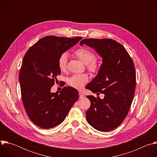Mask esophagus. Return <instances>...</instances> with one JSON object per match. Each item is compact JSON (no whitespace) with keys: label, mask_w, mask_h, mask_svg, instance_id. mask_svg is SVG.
Segmentation results:
<instances>
[{"label":"esophagus","mask_w":157,"mask_h":157,"mask_svg":"<svg viewBox=\"0 0 157 157\" xmlns=\"http://www.w3.org/2000/svg\"><path fill=\"white\" fill-rule=\"evenodd\" d=\"M79 98H80V99H82V98L84 97V95H83L82 93L81 92V91H79Z\"/></svg>","instance_id":"34e87169"}]
</instances>
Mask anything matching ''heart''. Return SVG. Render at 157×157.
<instances>
[{"label":"heart","instance_id":"heart-1","mask_svg":"<svg viewBox=\"0 0 157 157\" xmlns=\"http://www.w3.org/2000/svg\"><path fill=\"white\" fill-rule=\"evenodd\" d=\"M74 54L83 63L86 64L87 70L95 73L98 71L99 64L98 59L96 58L94 53L86 48H81L76 50ZM68 55L67 53H62L58 60V66L61 72L66 70L67 62H68ZM88 76L86 74H78L73 75L67 80L68 84L76 89H81L87 82Z\"/></svg>","mask_w":157,"mask_h":157}]
</instances>
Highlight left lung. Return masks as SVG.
<instances>
[{"instance_id": "8db88e82", "label": "left lung", "mask_w": 157, "mask_h": 157, "mask_svg": "<svg viewBox=\"0 0 157 157\" xmlns=\"http://www.w3.org/2000/svg\"><path fill=\"white\" fill-rule=\"evenodd\" d=\"M94 48L102 58L97 76L86 88L104 94V99L87 96L91 106L86 120L95 129L107 132L119 127L126 117L135 94L136 75L133 62L123 45L112 39L87 38L80 41Z\"/></svg>"}]
</instances>
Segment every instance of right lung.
<instances>
[{
    "mask_svg": "<svg viewBox=\"0 0 157 157\" xmlns=\"http://www.w3.org/2000/svg\"><path fill=\"white\" fill-rule=\"evenodd\" d=\"M82 39L47 36L39 40L25 55L19 73L21 99L30 119L37 126L50 128L60 124L79 98L76 89L51 88L61 74L59 56Z\"/></svg>",
    "mask_w": 157,
    "mask_h": 157,
    "instance_id": "right-lung-1",
    "label": "right lung"
}]
</instances>
